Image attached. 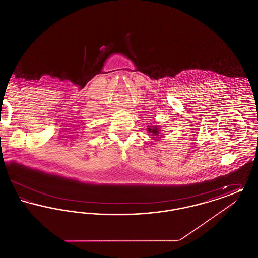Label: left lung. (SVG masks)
I'll return each instance as SVG.
<instances>
[{
	"label": "left lung",
	"instance_id": "obj_1",
	"mask_svg": "<svg viewBox=\"0 0 258 258\" xmlns=\"http://www.w3.org/2000/svg\"><path fill=\"white\" fill-rule=\"evenodd\" d=\"M147 131L149 135H151L150 137H153L152 139L160 140V137L162 136V135H160V132L161 131L159 128V125H149Z\"/></svg>",
	"mask_w": 258,
	"mask_h": 258
}]
</instances>
